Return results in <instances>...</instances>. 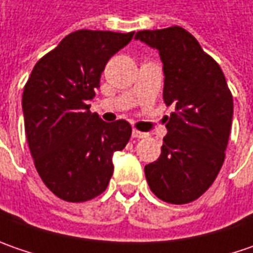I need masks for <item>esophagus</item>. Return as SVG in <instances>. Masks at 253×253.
Listing matches in <instances>:
<instances>
[{
    "instance_id": "34e87169",
    "label": "esophagus",
    "mask_w": 253,
    "mask_h": 253,
    "mask_svg": "<svg viewBox=\"0 0 253 253\" xmlns=\"http://www.w3.org/2000/svg\"><path fill=\"white\" fill-rule=\"evenodd\" d=\"M146 136H148V133H146V132L136 131V129H133V131H132V138H135V139H142V138H146Z\"/></svg>"
}]
</instances>
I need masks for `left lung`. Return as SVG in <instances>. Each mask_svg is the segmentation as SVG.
<instances>
[{
    "mask_svg": "<svg viewBox=\"0 0 253 253\" xmlns=\"http://www.w3.org/2000/svg\"><path fill=\"white\" fill-rule=\"evenodd\" d=\"M135 39L159 52L163 100L176 110L166 117L161 156L145 166V176L156 197L186 204L209 190L224 163L232 95L221 67L186 29L139 31Z\"/></svg>",
    "mask_w": 253,
    "mask_h": 253,
    "instance_id": "obj_1",
    "label": "left lung"
}]
</instances>
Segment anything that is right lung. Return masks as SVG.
Wrapping results in <instances>:
<instances>
[{"label": "right lung", "mask_w": 253, "mask_h": 253, "mask_svg": "<svg viewBox=\"0 0 253 253\" xmlns=\"http://www.w3.org/2000/svg\"><path fill=\"white\" fill-rule=\"evenodd\" d=\"M133 32L76 31L35 64L22 95L25 133L41 179L59 199L87 201L107 189L112 156L131 138L124 120L90 112L101 73Z\"/></svg>", "instance_id": "1"}]
</instances>
